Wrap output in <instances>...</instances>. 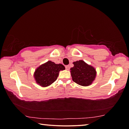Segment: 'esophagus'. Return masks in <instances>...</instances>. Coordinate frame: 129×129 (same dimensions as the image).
Segmentation results:
<instances>
[{
  "label": "esophagus",
  "instance_id": "1",
  "mask_svg": "<svg viewBox=\"0 0 129 129\" xmlns=\"http://www.w3.org/2000/svg\"><path fill=\"white\" fill-rule=\"evenodd\" d=\"M65 69L68 71V70H69V69H70V67L69 66V65H66V66H65Z\"/></svg>",
  "mask_w": 129,
  "mask_h": 129
}]
</instances>
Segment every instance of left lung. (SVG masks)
<instances>
[{"label":"left lung","instance_id":"1","mask_svg":"<svg viewBox=\"0 0 129 129\" xmlns=\"http://www.w3.org/2000/svg\"><path fill=\"white\" fill-rule=\"evenodd\" d=\"M73 64L74 67L71 68V73L73 81L81 86L90 85L96 76L95 69L82 60L77 61Z\"/></svg>","mask_w":129,"mask_h":129}]
</instances>
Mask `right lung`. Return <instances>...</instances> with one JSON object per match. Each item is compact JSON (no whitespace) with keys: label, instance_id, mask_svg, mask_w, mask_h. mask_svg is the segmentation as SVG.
<instances>
[{"label":"right lung","instance_id":"1","mask_svg":"<svg viewBox=\"0 0 129 129\" xmlns=\"http://www.w3.org/2000/svg\"><path fill=\"white\" fill-rule=\"evenodd\" d=\"M64 69L65 67L63 65L56 64L49 61L37 68L34 73V77L39 85L46 87L55 81L59 72Z\"/></svg>","mask_w":129,"mask_h":129}]
</instances>
